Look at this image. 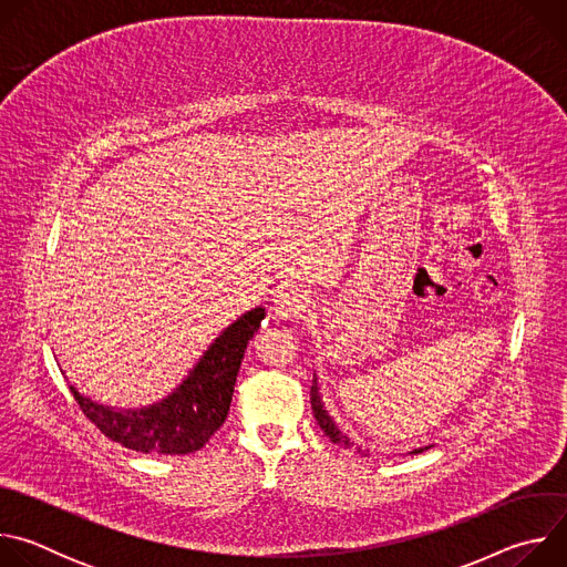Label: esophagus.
<instances>
[{
  "label": "esophagus",
  "mask_w": 567,
  "mask_h": 567,
  "mask_svg": "<svg viewBox=\"0 0 567 567\" xmlns=\"http://www.w3.org/2000/svg\"><path fill=\"white\" fill-rule=\"evenodd\" d=\"M309 311V298L300 289H282L274 300V318L276 320H293Z\"/></svg>",
  "instance_id": "1"
}]
</instances>
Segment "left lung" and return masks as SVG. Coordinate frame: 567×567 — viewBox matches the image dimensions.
<instances>
[{"mask_svg": "<svg viewBox=\"0 0 567 567\" xmlns=\"http://www.w3.org/2000/svg\"><path fill=\"white\" fill-rule=\"evenodd\" d=\"M309 399H311V411H313V417H316L318 426H320L322 431H326V435H328L334 444H339L341 449H350V451H354V453H359V455H363V457H368V455H370V449H363V446L354 444V440H352L350 435H346V433L339 429V424L334 422V417L328 413V409H326V401H322V394H320V383H318L316 372H313V383H311ZM426 449H431V446L413 449V451H409V455L424 453Z\"/></svg>", "mask_w": 567, "mask_h": 567, "instance_id": "left-lung-1", "label": "left lung"}]
</instances>
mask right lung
<instances>
[{"instance_id": "add662e5", "label": "right lung", "mask_w": 567, "mask_h": 567, "mask_svg": "<svg viewBox=\"0 0 567 567\" xmlns=\"http://www.w3.org/2000/svg\"><path fill=\"white\" fill-rule=\"evenodd\" d=\"M262 305L241 313L208 346L184 381L141 409H116L69 383L80 411L112 442L136 453L186 455L199 451L224 424L247 346L262 328Z\"/></svg>"}]
</instances>
